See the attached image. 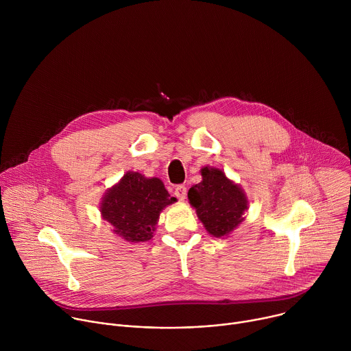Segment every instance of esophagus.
<instances>
[{
  "label": "esophagus",
  "instance_id": "34e87169",
  "mask_svg": "<svg viewBox=\"0 0 351 351\" xmlns=\"http://www.w3.org/2000/svg\"><path fill=\"white\" fill-rule=\"evenodd\" d=\"M186 193H187L186 186L179 184V186H176V187H175V195L180 199V202H183V199L186 198Z\"/></svg>",
  "mask_w": 351,
  "mask_h": 351
}]
</instances>
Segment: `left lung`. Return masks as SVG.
<instances>
[{
  "mask_svg": "<svg viewBox=\"0 0 351 351\" xmlns=\"http://www.w3.org/2000/svg\"><path fill=\"white\" fill-rule=\"evenodd\" d=\"M202 176L203 180L187 193L189 203L211 236L228 237L244 221L247 195L219 168L204 167Z\"/></svg>",
  "mask_w": 351,
  "mask_h": 351,
  "instance_id": "left-lung-1",
  "label": "left lung"
}]
</instances>
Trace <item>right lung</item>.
<instances>
[{
	"instance_id": "1",
	"label": "right lung",
	"mask_w": 351,
	"mask_h": 351,
	"mask_svg": "<svg viewBox=\"0 0 351 351\" xmlns=\"http://www.w3.org/2000/svg\"><path fill=\"white\" fill-rule=\"evenodd\" d=\"M173 203L176 198L171 197L161 179L129 171L106 191L99 213L117 236L140 243L154 236L161 211Z\"/></svg>"
}]
</instances>
